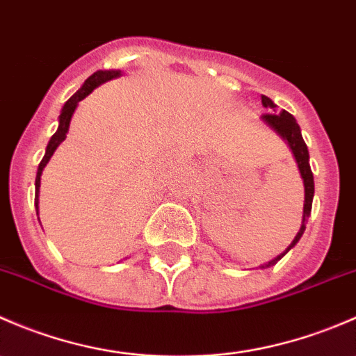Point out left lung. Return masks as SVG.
<instances>
[{"mask_svg": "<svg viewBox=\"0 0 356 356\" xmlns=\"http://www.w3.org/2000/svg\"><path fill=\"white\" fill-rule=\"evenodd\" d=\"M261 105H264L265 108L274 110V113L270 111V113L261 115V120H264L265 124L268 125V127L274 129V131L277 132V134L281 136V138L284 139L286 143H288L291 152H293L294 160H296V163H298V168H300V174H301V179H303V186H305L303 222H301L300 231H298L296 238L293 239V243H291L289 248L284 251V253H281L277 258H274L272 261H268V264L261 265V268H267V267H272V265L277 264V261L281 260V258L284 257L286 253H288L291 248H293L298 241H300L301 236H303L305 229H307L308 217H310V211H312V201H314L315 186H314V174H312V168H310V155H308V148H307V145H305V141H303V136H301L300 125H298L296 118H294L293 115H291L289 111H286V110L275 113L274 102H272L270 98H267V96H264V95H261Z\"/></svg>", "mask_w": 356, "mask_h": 356, "instance_id": "obj_1", "label": "left lung"}]
</instances>
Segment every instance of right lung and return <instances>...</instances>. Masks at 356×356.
Returning a JSON list of instances; mask_svg holds the SVG:
<instances>
[{"instance_id":"obj_1","label":"right lung","mask_w":356,"mask_h":356,"mask_svg":"<svg viewBox=\"0 0 356 356\" xmlns=\"http://www.w3.org/2000/svg\"><path fill=\"white\" fill-rule=\"evenodd\" d=\"M120 74H122L120 70H98V72H95L91 77L86 79V82L82 84V88L79 89V91L75 92V95L72 96L70 99H68L65 105H63L62 113H60V117H58V129H56V132L51 136L48 146H46V153H44V156H42L41 163H39L38 175H35L34 204H35V210H38V215H39L38 204H39V188H41V174H42V170H44L46 163L49 161V158H51L53 153H55V149L58 148L60 143L65 141L67 132H68V125H70V118H72V115H74L75 108H77L79 102H81V99H84L86 96H88L89 92H92V89L98 88L99 84H103V82H106V81H111V79H115V77H120Z\"/></svg>"}]
</instances>
